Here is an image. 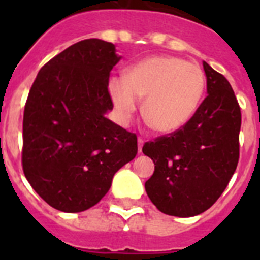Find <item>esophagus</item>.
Masks as SVG:
<instances>
[{"instance_id": "esophagus-1", "label": "esophagus", "mask_w": 260, "mask_h": 260, "mask_svg": "<svg viewBox=\"0 0 260 260\" xmlns=\"http://www.w3.org/2000/svg\"><path fill=\"white\" fill-rule=\"evenodd\" d=\"M143 143H144L143 139H142V138H138V151H139V152H142V147H143Z\"/></svg>"}]
</instances>
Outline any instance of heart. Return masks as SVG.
<instances>
[{
	"mask_svg": "<svg viewBox=\"0 0 260 260\" xmlns=\"http://www.w3.org/2000/svg\"><path fill=\"white\" fill-rule=\"evenodd\" d=\"M206 77L195 62L172 56L142 59L123 78L109 80V95L119 119L127 122L144 99L142 114L157 133L172 134L189 122L198 109Z\"/></svg>",
	"mask_w": 260,
	"mask_h": 260,
	"instance_id": "heart-1",
	"label": "heart"
}]
</instances>
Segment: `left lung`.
I'll return each mask as SVG.
<instances>
[{
    "instance_id": "1",
    "label": "left lung",
    "mask_w": 260,
    "mask_h": 260,
    "mask_svg": "<svg viewBox=\"0 0 260 260\" xmlns=\"http://www.w3.org/2000/svg\"><path fill=\"white\" fill-rule=\"evenodd\" d=\"M207 98L178 132L144 143L155 172L146 181L158 211L190 217L207 211L228 186L240 158L241 108L226 78L203 62Z\"/></svg>"
}]
</instances>
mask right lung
I'll return each mask as SVG.
<instances>
[{
    "label": "right lung",
    "instance_id": "right-lung-1",
    "mask_svg": "<svg viewBox=\"0 0 260 260\" xmlns=\"http://www.w3.org/2000/svg\"><path fill=\"white\" fill-rule=\"evenodd\" d=\"M116 47L87 39L39 71L23 116L22 165L49 206L82 212L108 192L119 168L137 156V135L105 117L113 109L110 71Z\"/></svg>",
    "mask_w": 260,
    "mask_h": 260
}]
</instances>
